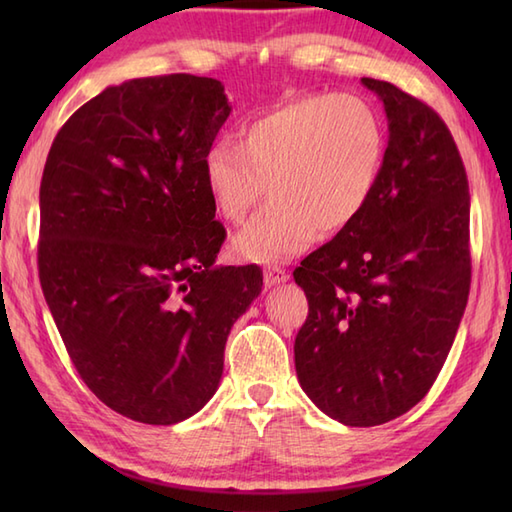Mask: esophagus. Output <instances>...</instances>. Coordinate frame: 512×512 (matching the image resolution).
Segmentation results:
<instances>
[{
  "instance_id": "obj_1",
  "label": "esophagus",
  "mask_w": 512,
  "mask_h": 512,
  "mask_svg": "<svg viewBox=\"0 0 512 512\" xmlns=\"http://www.w3.org/2000/svg\"><path fill=\"white\" fill-rule=\"evenodd\" d=\"M288 277L290 275L284 268H268L264 273V284H266V288H273V286L284 284V281H288Z\"/></svg>"
}]
</instances>
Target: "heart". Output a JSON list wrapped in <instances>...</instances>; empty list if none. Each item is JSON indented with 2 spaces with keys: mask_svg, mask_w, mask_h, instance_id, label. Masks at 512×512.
<instances>
[{
  "mask_svg": "<svg viewBox=\"0 0 512 512\" xmlns=\"http://www.w3.org/2000/svg\"><path fill=\"white\" fill-rule=\"evenodd\" d=\"M387 138L378 112L354 94H308L248 121L239 143L220 138L202 158L209 198L239 224L266 191L273 200L235 237L239 257L288 262L319 233L363 215L378 189Z\"/></svg>",
  "mask_w": 512,
  "mask_h": 512,
  "instance_id": "obj_1",
  "label": "heart"
}]
</instances>
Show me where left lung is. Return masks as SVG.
<instances>
[{"mask_svg":"<svg viewBox=\"0 0 512 512\" xmlns=\"http://www.w3.org/2000/svg\"><path fill=\"white\" fill-rule=\"evenodd\" d=\"M361 83L385 105V165L363 215L292 273L310 306L295 367L325 416L376 427L418 405L447 361L471 288V195L442 118Z\"/></svg>","mask_w":512,"mask_h":512,"instance_id":"1","label":"left lung"}]
</instances>
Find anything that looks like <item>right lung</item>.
<instances>
[{
  "mask_svg": "<svg viewBox=\"0 0 512 512\" xmlns=\"http://www.w3.org/2000/svg\"><path fill=\"white\" fill-rule=\"evenodd\" d=\"M224 85L167 74L103 90L65 123L39 189V279L76 372L125 418L176 424L215 394L262 268L226 237L202 173Z\"/></svg>",
  "mask_w": 512,
  "mask_h": 512,
  "instance_id": "1",
  "label": "right lung"
}]
</instances>
